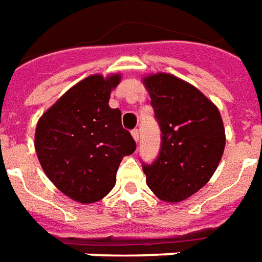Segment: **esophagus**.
<instances>
[{
  "label": "esophagus",
  "mask_w": 262,
  "mask_h": 262,
  "mask_svg": "<svg viewBox=\"0 0 262 262\" xmlns=\"http://www.w3.org/2000/svg\"><path fill=\"white\" fill-rule=\"evenodd\" d=\"M132 136H133V139H135L136 142H139V130H137V129H133V130H132Z\"/></svg>",
  "instance_id": "obj_1"
}]
</instances>
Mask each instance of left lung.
<instances>
[{
  "mask_svg": "<svg viewBox=\"0 0 262 262\" xmlns=\"http://www.w3.org/2000/svg\"><path fill=\"white\" fill-rule=\"evenodd\" d=\"M161 129L159 157L143 165L146 182L161 201L177 203L205 187L225 151L217 106L196 86L168 73L143 78Z\"/></svg>",
  "mask_w": 262,
  "mask_h": 262,
  "instance_id": "1",
  "label": "left lung"
}]
</instances>
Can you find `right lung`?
<instances>
[{
    "label": "right lung",
    "mask_w": 262,
    "mask_h": 262,
    "mask_svg": "<svg viewBox=\"0 0 262 262\" xmlns=\"http://www.w3.org/2000/svg\"><path fill=\"white\" fill-rule=\"evenodd\" d=\"M120 74H94L71 86L37 120L35 150L45 174L66 196L94 203L106 196L136 143L109 106Z\"/></svg>",
    "instance_id": "right-lung-1"
}]
</instances>
